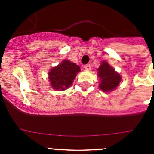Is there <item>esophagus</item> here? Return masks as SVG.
Instances as JSON below:
<instances>
[{
  "label": "esophagus",
  "mask_w": 154,
  "mask_h": 154,
  "mask_svg": "<svg viewBox=\"0 0 154 154\" xmlns=\"http://www.w3.org/2000/svg\"><path fill=\"white\" fill-rule=\"evenodd\" d=\"M84 68H85V69H86V70H90V69H91V65H89V64H87V65H85Z\"/></svg>",
  "instance_id": "obj_1"
}]
</instances>
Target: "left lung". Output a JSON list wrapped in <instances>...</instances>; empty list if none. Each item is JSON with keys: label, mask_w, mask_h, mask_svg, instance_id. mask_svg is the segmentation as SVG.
<instances>
[{"label": "left lung", "mask_w": 154, "mask_h": 154, "mask_svg": "<svg viewBox=\"0 0 154 154\" xmlns=\"http://www.w3.org/2000/svg\"><path fill=\"white\" fill-rule=\"evenodd\" d=\"M98 75L101 80L99 88L103 92L112 91L118 86L121 81L120 75L106 62H103L98 69Z\"/></svg>", "instance_id": "1"}]
</instances>
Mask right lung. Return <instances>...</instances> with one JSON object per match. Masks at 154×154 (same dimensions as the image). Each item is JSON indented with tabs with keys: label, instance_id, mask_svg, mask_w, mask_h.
Instances as JSON below:
<instances>
[{
	"label": "right lung",
	"instance_id": "right-lung-1",
	"mask_svg": "<svg viewBox=\"0 0 154 154\" xmlns=\"http://www.w3.org/2000/svg\"><path fill=\"white\" fill-rule=\"evenodd\" d=\"M80 71V67L75 63L65 60L48 73L51 85L58 91L65 90L70 86Z\"/></svg>",
	"mask_w": 154,
	"mask_h": 154
}]
</instances>
